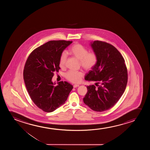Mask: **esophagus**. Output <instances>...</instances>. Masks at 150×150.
Listing matches in <instances>:
<instances>
[{
	"label": "esophagus",
	"instance_id": "esophagus-1",
	"mask_svg": "<svg viewBox=\"0 0 150 150\" xmlns=\"http://www.w3.org/2000/svg\"><path fill=\"white\" fill-rule=\"evenodd\" d=\"M79 86L78 84H74V86H73V87H74V88H76L77 87H78V86Z\"/></svg>",
	"mask_w": 150,
	"mask_h": 150
}]
</instances>
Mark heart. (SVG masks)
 Listing matches in <instances>:
<instances>
[{
  "label": "heart",
  "instance_id": "b5f03b06",
  "mask_svg": "<svg viewBox=\"0 0 150 150\" xmlns=\"http://www.w3.org/2000/svg\"><path fill=\"white\" fill-rule=\"evenodd\" d=\"M88 49L79 43H76L72 45L69 50V52L72 56L80 60L81 66L86 71H90L96 66L98 57L94 52H88ZM67 59V55L66 52H62L60 56L59 64L61 68L65 66ZM83 76V73L80 71L70 70L68 71L65 77L69 81L73 83H79L81 81Z\"/></svg>",
  "mask_w": 150,
  "mask_h": 150
}]
</instances>
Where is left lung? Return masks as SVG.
<instances>
[{
	"label": "left lung",
	"instance_id": "obj_1",
	"mask_svg": "<svg viewBox=\"0 0 150 150\" xmlns=\"http://www.w3.org/2000/svg\"><path fill=\"white\" fill-rule=\"evenodd\" d=\"M91 47L98 61L85 79L96 83L86 86L88 92L83 100L93 111L103 112L112 108L123 94L127 84V68L123 56L113 45L96 40Z\"/></svg>",
	"mask_w": 150,
	"mask_h": 150
}]
</instances>
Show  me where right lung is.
<instances>
[{
	"mask_svg": "<svg viewBox=\"0 0 150 150\" xmlns=\"http://www.w3.org/2000/svg\"><path fill=\"white\" fill-rule=\"evenodd\" d=\"M51 40L31 52L25 64L23 79L32 100L38 108L52 112L64 104L73 87L66 81L54 85L55 72L60 69L59 59L64 50L72 43Z\"/></svg>",
	"mask_w": 150,
	"mask_h": 150,
	"instance_id": "add662e5",
	"label": "right lung"
}]
</instances>
